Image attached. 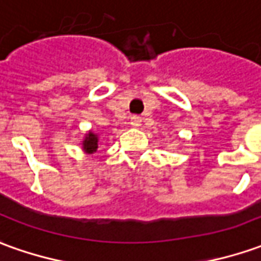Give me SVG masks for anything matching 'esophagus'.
<instances>
[{"mask_svg":"<svg viewBox=\"0 0 261 261\" xmlns=\"http://www.w3.org/2000/svg\"><path fill=\"white\" fill-rule=\"evenodd\" d=\"M130 124H131V125H133V127H136V128H138V127L141 125V117L133 116L130 118Z\"/></svg>","mask_w":261,"mask_h":261,"instance_id":"1","label":"esophagus"}]
</instances>
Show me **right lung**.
Returning a JSON list of instances; mask_svg holds the SVG:
<instances>
[{
  "mask_svg": "<svg viewBox=\"0 0 261 261\" xmlns=\"http://www.w3.org/2000/svg\"><path fill=\"white\" fill-rule=\"evenodd\" d=\"M98 148V136L94 134L93 131H90L84 137V141H83V150L86 151L87 154H93L97 151Z\"/></svg>",
  "mask_w": 261,
  "mask_h": 261,
  "instance_id": "1",
  "label": "right lung"
}]
</instances>
